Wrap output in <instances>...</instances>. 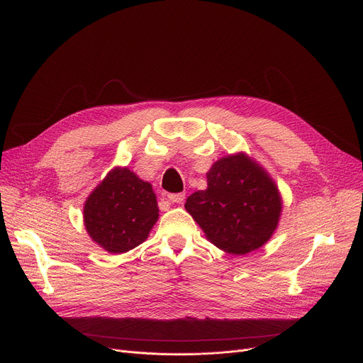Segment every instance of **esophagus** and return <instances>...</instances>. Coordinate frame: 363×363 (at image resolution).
Returning <instances> with one entry per match:
<instances>
[{"mask_svg":"<svg viewBox=\"0 0 363 363\" xmlns=\"http://www.w3.org/2000/svg\"><path fill=\"white\" fill-rule=\"evenodd\" d=\"M185 199L184 193H178V194H169L167 196V203L170 204H175V203H182Z\"/></svg>","mask_w":363,"mask_h":363,"instance_id":"34e87169","label":"esophagus"}]
</instances>
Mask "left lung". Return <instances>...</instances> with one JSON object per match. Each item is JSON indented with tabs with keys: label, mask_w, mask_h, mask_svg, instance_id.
I'll return each instance as SVG.
<instances>
[{
	"label": "left lung",
	"mask_w": 363,
	"mask_h": 363,
	"mask_svg": "<svg viewBox=\"0 0 363 363\" xmlns=\"http://www.w3.org/2000/svg\"><path fill=\"white\" fill-rule=\"evenodd\" d=\"M185 208L218 249L242 256L272 237L282 201L268 172L238 152L211 167L207 188L189 196Z\"/></svg>",
	"instance_id": "8db88e82"
}]
</instances>
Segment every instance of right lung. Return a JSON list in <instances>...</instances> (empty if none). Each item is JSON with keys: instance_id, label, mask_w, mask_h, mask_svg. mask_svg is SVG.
<instances>
[{"instance_id": "add662e5", "label": "right lung", "mask_w": 363, "mask_h": 363, "mask_svg": "<svg viewBox=\"0 0 363 363\" xmlns=\"http://www.w3.org/2000/svg\"><path fill=\"white\" fill-rule=\"evenodd\" d=\"M159 219L151 184L128 167H114L94 189L84 206L85 228L101 249L126 253L144 242Z\"/></svg>"}]
</instances>
